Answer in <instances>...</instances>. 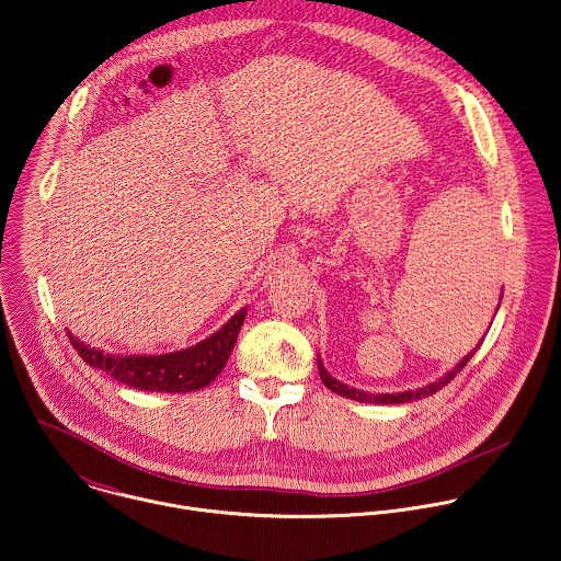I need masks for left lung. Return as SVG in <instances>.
I'll list each match as a JSON object with an SVG mask.
<instances>
[{
    "label": "left lung",
    "mask_w": 561,
    "mask_h": 561,
    "mask_svg": "<svg viewBox=\"0 0 561 561\" xmlns=\"http://www.w3.org/2000/svg\"><path fill=\"white\" fill-rule=\"evenodd\" d=\"M501 299H503V295H501ZM496 312H499V308H496ZM479 345H481V343H479ZM479 345H477L468 356H463V358L459 360V365L453 367L444 378H439V380H435V382H431V385H426V387H420V389H415V391H402V393H367V391L347 387V385L339 382L336 378H332V376L328 374V369H325L323 363H321V356H319V360H317V367H319V376H321L323 385H325L332 393H336V396H343V398L356 400V402H365V404H404V402H413V400L428 398V396L437 393L442 387H446V385L470 363V358L477 354Z\"/></svg>",
    "instance_id": "obj_1"
}]
</instances>
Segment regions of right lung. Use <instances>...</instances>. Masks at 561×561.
Segmentation results:
<instances>
[{
  "mask_svg": "<svg viewBox=\"0 0 561 561\" xmlns=\"http://www.w3.org/2000/svg\"><path fill=\"white\" fill-rule=\"evenodd\" d=\"M244 317L247 308L238 310L218 332H214L205 341L187 350L159 356L104 354L102 350L84 345L69 332L67 336L78 356L89 367L113 376L117 382L130 389L150 393H190L211 385V380H216L218 374L225 369Z\"/></svg>",
  "mask_w": 561,
  "mask_h": 561,
  "instance_id": "obj_1",
  "label": "right lung"
}]
</instances>
